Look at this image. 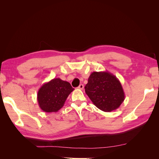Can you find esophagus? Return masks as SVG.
I'll use <instances>...</instances> for the list:
<instances>
[{
	"mask_svg": "<svg viewBox=\"0 0 159 159\" xmlns=\"http://www.w3.org/2000/svg\"><path fill=\"white\" fill-rule=\"evenodd\" d=\"M78 88L80 89H83L84 88V85L83 84H80Z\"/></svg>",
	"mask_w": 159,
	"mask_h": 159,
	"instance_id": "34e87169",
	"label": "esophagus"
}]
</instances>
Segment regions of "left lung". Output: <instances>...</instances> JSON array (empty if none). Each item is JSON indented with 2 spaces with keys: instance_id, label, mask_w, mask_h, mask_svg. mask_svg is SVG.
Returning <instances> with one entry per match:
<instances>
[{
  "instance_id": "left-lung-1",
  "label": "left lung",
  "mask_w": 159,
  "mask_h": 159,
  "mask_svg": "<svg viewBox=\"0 0 159 159\" xmlns=\"http://www.w3.org/2000/svg\"><path fill=\"white\" fill-rule=\"evenodd\" d=\"M85 91L95 106L105 112L119 108L125 98L120 81L107 71L92 72Z\"/></svg>"
}]
</instances>
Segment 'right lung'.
Returning a JSON list of instances; mask_svg holds the SVG:
<instances>
[{
    "mask_svg": "<svg viewBox=\"0 0 159 159\" xmlns=\"http://www.w3.org/2000/svg\"><path fill=\"white\" fill-rule=\"evenodd\" d=\"M74 90L71 84L60 78H54L43 84L38 91L37 101L46 113L57 112L64 106L68 95Z\"/></svg>",
    "mask_w": 159,
    "mask_h": 159,
    "instance_id": "1",
    "label": "right lung"
}]
</instances>
